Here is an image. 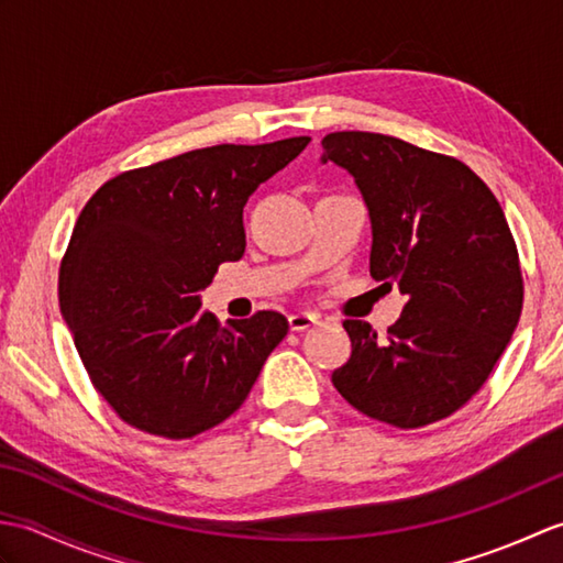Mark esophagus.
<instances>
[{
  "label": "esophagus",
  "instance_id": "esophagus-1",
  "mask_svg": "<svg viewBox=\"0 0 563 563\" xmlns=\"http://www.w3.org/2000/svg\"><path fill=\"white\" fill-rule=\"evenodd\" d=\"M288 324H290V331H307L312 329L314 324H319V317L312 314V312H295L288 317Z\"/></svg>",
  "mask_w": 563,
  "mask_h": 563
}]
</instances>
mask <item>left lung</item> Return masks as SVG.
Returning <instances> with one entry per match:
<instances>
[{"mask_svg": "<svg viewBox=\"0 0 563 563\" xmlns=\"http://www.w3.org/2000/svg\"><path fill=\"white\" fill-rule=\"evenodd\" d=\"M321 147V164L349 172L367 206L369 275L406 295L387 339L367 321H343L353 353L333 387L375 421L435 423L482 389L518 327L522 273L506 214L445 154L361 130L331 133Z\"/></svg>", "mask_w": 563, "mask_h": 563, "instance_id": "8db88e82", "label": "left lung"}]
</instances>
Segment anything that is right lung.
<instances>
[{"label":"right lung","instance_id":"obj_1","mask_svg":"<svg viewBox=\"0 0 563 563\" xmlns=\"http://www.w3.org/2000/svg\"><path fill=\"white\" fill-rule=\"evenodd\" d=\"M309 137L214 145L106 181L59 263V312L101 397L125 423L181 440L230 418L288 333L278 312L220 327L200 292L244 256L249 196Z\"/></svg>","mask_w":563,"mask_h":563}]
</instances>
